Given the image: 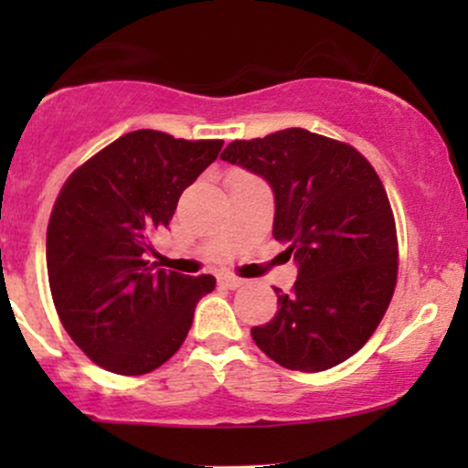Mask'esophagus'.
I'll return each mask as SVG.
<instances>
[{
  "instance_id": "esophagus-1",
  "label": "esophagus",
  "mask_w": 468,
  "mask_h": 468,
  "mask_svg": "<svg viewBox=\"0 0 468 468\" xmlns=\"http://www.w3.org/2000/svg\"><path fill=\"white\" fill-rule=\"evenodd\" d=\"M218 283L222 288H229V290H238L241 283V279H238V277H233V275H222V277H218Z\"/></svg>"
}]
</instances>
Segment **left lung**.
I'll list each match as a JSON object with an SVG mask.
<instances>
[{
    "instance_id": "left-lung-1",
    "label": "left lung",
    "mask_w": 468,
    "mask_h": 468,
    "mask_svg": "<svg viewBox=\"0 0 468 468\" xmlns=\"http://www.w3.org/2000/svg\"><path fill=\"white\" fill-rule=\"evenodd\" d=\"M222 160L261 176L275 193L272 238L297 261V282L252 341L288 369L347 361L388 313L399 239L388 193L356 149L302 127L233 141Z\"/></svg>"
}]
</instances>
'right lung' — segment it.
Segmentation results:
<instances>
[{"label": "right lung", "mask_w": 468, "mask_h": 468, "mask_svg": "<svg viewBox=\"0 0 468 468\" xmlns=\"http://www.w3.org/2000/svg\"><path fill=\"white\" fill-rule=\"evenodd\" d=\"M222 141L125 133L66 180L46 238L52 302L96 365L141 376L185 343L196 303L216 277L149 266L154 230L169 227L182 191L218 158Z\"/></svg>", "instance_id": "obj_1"}]
</instances>
